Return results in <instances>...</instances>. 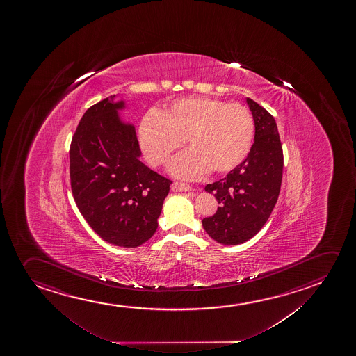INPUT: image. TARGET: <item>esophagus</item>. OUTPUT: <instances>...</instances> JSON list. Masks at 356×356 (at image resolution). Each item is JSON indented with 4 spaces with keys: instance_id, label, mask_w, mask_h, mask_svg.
<instances>
[{
    "instance_id": "1",
    "label": "esophagus",
    "mask_w": 356,
    "mask_h": 356,
    "mask_svg": "<svg viewBox=\"0 0 356 356\" xmlns=\"http://www.w3.org/2000/svg\"><path fill=\"white\" fill-rule=\"evenodd\" d=\"M171 190L172 191H189V190H191V186L188 184H184V183L175 181V183L171 185Z\"/></svg>"
}]
</instances>
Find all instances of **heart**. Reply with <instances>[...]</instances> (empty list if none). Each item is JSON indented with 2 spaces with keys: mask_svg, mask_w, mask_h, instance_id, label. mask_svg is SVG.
<instances>
[{
  "mask_svg": "<svg viewBox=\"0 0 356 356\" xmlns=\"http://www.w3.org/2000/svg\"><path fill=\"white\" fill-rule=\"evenodd\" d=\"M254 120L241 104L206 97H186L165 111H152L140 121L138 139L149 165L160 167L185 143L189 149L170 163L171 175L184 179L204 176L209 168L225 173L251 150Z\"/></svg>",
  "mask_w": 356,
  "mask_h": 356,
  "instance_id": "b5f03b06",
  "label": "heart"
}]
</instances>
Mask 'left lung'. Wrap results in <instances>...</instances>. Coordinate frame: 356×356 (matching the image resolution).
Segmentation results:
<instances>
[{
    "label": "left lung",
    "instance_id": "obj_1",
    "mask_svg": "<svg viewBox=\"0 0 356 356\" xmlns=\"http://www.w3.org/2000/svg\"><path fill=\"white\" fill-rule=\"evenodd\" d=\"M254 120V143L246 159L223 179L204 190L218 201L217 212L202 219L214 241L243 243L259 232L279 197L284 154L275 119L254 100L247 98Z\"/></svg>",
    "mask_w": 356,
    "mask_h": 356
}]
</instances>
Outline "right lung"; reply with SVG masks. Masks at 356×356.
Here are the masks:
<instances>
[{
    "label": "right lung",
    "instance_id": "obj_1",
    "mask_svg": "<svg viewBox=\"0 0 356 356\" xmlns=\"http://www.w3.org/2000/svg\"><path fill=\"white\" fill-rule=\"evenodd\" d=\"M116 95L86 111L70 145L72 195L104 241L138 247L155 234L172 181L140 161L134 126L120 118Z\"/></svg>",
    "mask_w": 356,
    "mask_h": 356
}]
</instances>
